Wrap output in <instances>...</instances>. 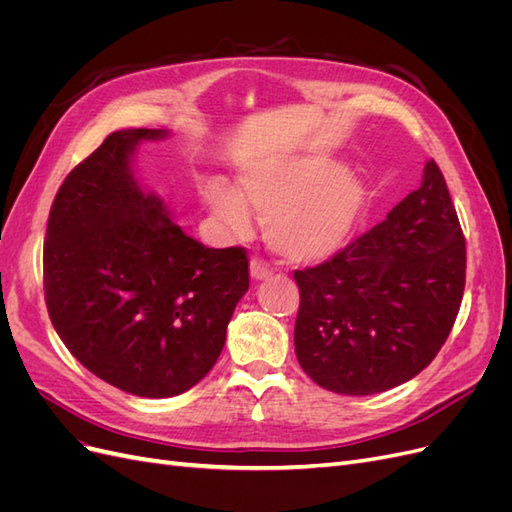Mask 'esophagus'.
<instances>
[{"label": "esophagus", "instance_id": "obj_1", "mask_svg": "<svg viewBox=\"0 0 512 512\" xmlns=\"http://www.w3.org/2000/svg\"><path fill=\"white\" fill-rule=\"evenodd\" d=\"M250 275H252V280L260 282V280H267V277H271L273 269L269 267V262H265L262 258H252V262H250Z\"/></svg>", "mask_w": 512, "mask_h": 512}]
</instances>
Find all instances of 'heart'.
<instances>
[{
    "label": "heart",
    "instance_id": "heart-1",
    "mask_svg": "<svg viewBox=\"0 0 512 512\" xmlns=\"http://www.w3.org/2000/svg\"><path fill=\"white\" fill-rule=\"evenodd\" d=\"M203 198L237 237L252 228L250 204L265 220V237L292 265H318L342 252L367 203L365 183L352 170L320 156H292L247 168L239 192L207 183Z\"/></svg>",
    "mask_w": 512,
    "mask_h": 512
}]
</instances>
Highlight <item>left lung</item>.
I'll return each instance as SVG.
<instances>
[{
    "label": "left lung",
    "instance_id": "1",
    "mask_svg": "<svg viewBox=\"0 0 512 512\" xmlns=\"http://www.w3.org/2000/svg\"><path fill=\"white\" fill-rule=\"evenodd\" d=\"M294 352L339 395L412 380L451 333L466 286V239L438 164L386 220L316 267L294 271Z\"/></svg>",
    "mask_w": 512,
    "mask_h": 512
}]
</instances>
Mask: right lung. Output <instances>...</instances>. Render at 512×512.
<instances>
[{
	"instance_id": "1",
	"label": "right lung",
	"mask_w": 512,
	"mask_h": 512,
	"mask_svg": "<svg viewBox=\"0 0 512 512\" xmlns=\"http://www.w3.org/2000/svg\"><path fill=\"white\" fill-rule=\"evenodd\" d=\"M119 130L61 183L44 239V299L61 342L100 380L162 399L203 380L250 288L243 247H205L132 175L141 141Z\"/></svg>"
}]
</instances>
